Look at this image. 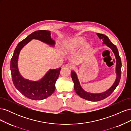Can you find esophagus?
I'll return each mask as SVG.
<instances>
[{
    "mask_svg": "<svg viewBox=\"0 0 131 131\" xmlns=\"http://www.w3.org/2000/svg\"><path fill=\"white\" fill-rule=\"evenodd\" d=\"M66 67H67V68H70V69H72V68H73V67H74L73 66L72 64H70V63H68V64H67L66 65Z\"/></svg>",
    "mask_w": 131,
    "mask_h": 131,
    "instance_id": "1",
    "label": "esophagus"
}]
</instances>
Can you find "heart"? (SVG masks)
<instances>
[{
    "label": "heart",
    "instance_id": "obj_1",
    "mask_svg": "<svg viewBox=\"0 0 131 131\" xmlns=\"http://www.w3.org/2000/svg\"><path fill=\"white\" fill-rule=\"evenodd\" d=\"M85 41V39L81 37H77L72 39L68 43L64 44L63 47V50L66 52H69L70 51H74L80 47ZM91 47V43L90 42L85 43L82 47V51H86L89 50Z\"/></svg>",
    "mask_w": 131,
    "mask_h": 131
}]
</instances>
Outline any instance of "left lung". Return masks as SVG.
<instances>
[{
	"instance_id": "1",
	"label": "left lung",
	"mask_w": 131,
	"mask_h": 131,
	"mask_svg": "<svg viewBox=\"0 0 131 131\" xmlns=\"http://www.w3.org/2000/svg\"><path fill=\"white\" fill-rule=\"evenodd\" d=\"M97 35L100 39H103V44H105L107 46H108L110 49H112L115 54V56L116 57V79L114 83V84L108 90H106L105 92L101 93H92L86 92V91L83 90L81 87L77 74L75 73V72H74V71H72V72H71V77H72V80L74 84V90L75 92H76L78 95H79L81 98L92 102L101 101L104 100V99L106 98V97H109L110 95L113 93L115 89L116 88V87L117 86L118 84H119L121 75V60L119 56V53H118V52L117 47L111 42V41L109 40V39L108 38V37H106V35L100 33H97Z\"/></svg>"
}]
</instances>
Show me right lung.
I'll return each instance as SVG.
<instances>
[{"label":"right lung","mask_w":131,"mask_h":131,"mask_svg":"<svg viewBox=\"0 0 131 131\" xmlns=\"http://www.w3.org/2000/svg\"><path fill=\"white\" fill-rule=\"evenodd\" d=\"M32 39H37L51 46L55 41L51 37L49 30H37L19 42L14 51L11 59L10 70L14 85L23 96L30 100L40 101L49 97L55 91V84L61 68L50 69L40 80L33 81L23 78L18 69V58L21 49Z\"/></svg>","instance_id":"right-lung-1"}]
</instances>
